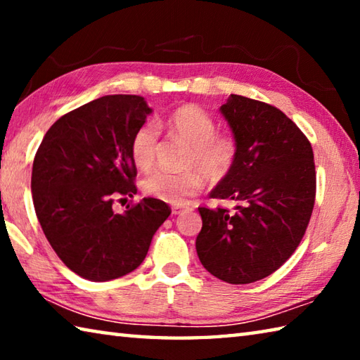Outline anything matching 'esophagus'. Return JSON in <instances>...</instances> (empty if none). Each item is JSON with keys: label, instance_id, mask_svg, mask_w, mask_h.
<instances>
[{"label": "esophagus", "instance_id": "34e87169", "mask_svg": "<svg viewBox=\"0 0 360 360\" xmlns=\"http://www.w3.org/2000/svg\"><path fill=\"white\" fill-rule=\"evenodd\" d=\"M184 208H186V206H174V208H173V214H181V212L184 211Z\"/></svg>", "mask_w": 360, "mask_h": 360}]
</instances>
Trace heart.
Here are the masks:
<instances>
[{"label": "heart", "instance_id": "heart-1", "mask_svg": "<svg viewBox=\"0 0 360 360\" xmlns=\"http://www.w3.org/2000/svg\"><path fill=\"white\" fill-rule=\"evenodd\" d=\"M168 127L188 144L179 173L155 169L143 179V191L162 202L181 205L203 186V179L219 182L227 176L236 160V143L227 135H216L217 125L200 106L186 105L168 117ZM158 146V127L148 122L131 139V158L141 169L150 168Z\"/></svg>", "mask_w": 360, "mask_h": 360}]
</instances>
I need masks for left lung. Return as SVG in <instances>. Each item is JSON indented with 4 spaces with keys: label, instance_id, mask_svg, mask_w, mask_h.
I'll return each mask as SVG.
<instances>
[{
    "label": "left lung",
    "instance_id": "left-lung-1",
    "mask_svg": "<svg viewBox=\"0 0 360 360\" xmlns=\"http://www.w3.org/2000/svg\"><path fill=\"white\" fill-rule=\"evenodd\" d=\"M221 114L236 143L231 172L210 197L233 200L235 212L198 208V259L212 276L249 284L276 271L300 245L316 197L313 148L278 108L230 95Z\"/></svg>",
    "mask_w": 360,
    "mask_h": 360
}]
</instances>
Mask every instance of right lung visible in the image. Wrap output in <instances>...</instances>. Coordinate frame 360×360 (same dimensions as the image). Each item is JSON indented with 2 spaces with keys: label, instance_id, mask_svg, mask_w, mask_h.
I'll return each mask as SVG.
<instances>
[{
  "label": "right lung",
  "instance_id": "1",
  "mask_svg": "<svg viewBox=\"0 0 360 360\" xmlns=\"http://www.w3.org/2000/svg\"><path fill=\"white\" fill-rule=\"evenodd\" d=\"M152 112L143 96L106 95L60 117L34 155L32 193L47 241L89 281H111L143 264L172 214L157 198L114 212V195L136 193L131 139Z\"/></svg>",
  "mask_w": 360,
  "mask_h": 360
}]
</instances>
